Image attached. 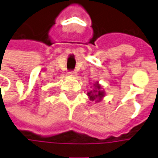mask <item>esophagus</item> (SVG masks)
<instances>
[{
	"label": "esophagus",
	"mask_w": 158,
	"mask_h": 158,
	"mask_svg": "<svg viewBox=\"0 0 158 158\" xmlns=\"http://www.w3.org/2000/svg\"><path fill=\"white\" fill-rule=\"evenodd\" d=\"M69 77H76V76H77V72L76 71V70H74V71H70V72L69 73Z\"/></svg>",
	"instance_id": "esophagus-1"
}]
</instances>
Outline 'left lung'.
Returning a JSON list of instances; mask_svg holds the SVG:
<instances>
[{
  "instance_id": "left-lung-1",
  "label": "left lung",
  "mask_w": 158,
  "mask_h": 158,
  "mask_svg": "<svg viewBox=\"0 0 158 158\" xmlns=\"http://www.w3.org/2000/svg\"><path fill=\"white\" fill-rule=\"evenodd\" d=\"M87 95L89 96L90 101H93L95 102H100L105 97L106 93L105 90L103 89L102 85L99 83V81H95L93 84V89L90 90L89 92L87 93Z\"/></svg>"
}]
</instances>
